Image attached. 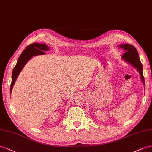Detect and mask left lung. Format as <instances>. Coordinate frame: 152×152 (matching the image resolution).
<instances>
[{"label": "left lung", "instance_id": "1", "mask_svg": "<svg viewBox=\"0 0 152 152\" xmlns=\"http://www.w3.org/2000/svg\"><path fill=\"white\" fill-rule=\"evenodd\" d=\"M119 47L122 48L124 50L126 51V52L122 55V59L132 65L133 67L136 68L137 71L140 73L141 80L145 87V78L143 75H142V66L140 60V57H139V54L136 48L134 46L129 44L120 45Z\"/></svg>", "mask_w": 152, "mask_h": 152}]
</instances>
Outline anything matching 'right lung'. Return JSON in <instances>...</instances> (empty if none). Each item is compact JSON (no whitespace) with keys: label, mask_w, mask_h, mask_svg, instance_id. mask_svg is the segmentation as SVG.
Instances as JSON below:
<instances>
[{"label":"right lung","mask_w":152,"mask_h":152,"mask_svg":"<svg viewBox=\"0 0 152 152\" xmlns=\"http://www.w3.org/2000/svg\"><path fill=\"white\" fill-rule=\"evenodd\" d=\"M49 50V47L45 44H39V43H33L26 47V48L23 51L18 58V61L15 67L13 68L12 73V81L10 86V95L13 87L14 84L16 80L17 77L21 71L22 70L25 65L27 64L28 60L31 58L33 56L38 55H45L44 51Z\"/></svg>","instance_id":"add662e5"}]
</instances>
